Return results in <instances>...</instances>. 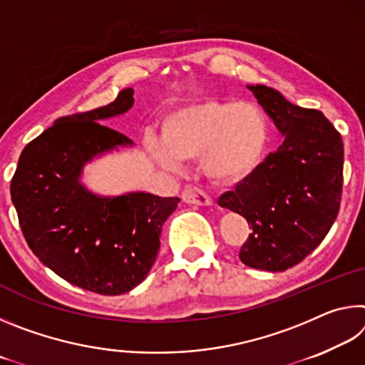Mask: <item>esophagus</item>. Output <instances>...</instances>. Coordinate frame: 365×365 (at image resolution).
I'll use <instances>...</instances> for the list:
<instances>
[{"instance_id":"esophagus-1","label":"esophagus","mask_w":365,"mask_h":365,"mask_svg":"<svg viewBox=\"0 0 365 365\" xmlns=\"http://www.w3.org/2000/svg\"><path fill=\"white\" fill-rule=\"evenodd\" d=\"M182 200L188 205L196 206H211L212 200L209 197L205 191L197 187H187L182 191Z\"/></svg>"}]
</instances>
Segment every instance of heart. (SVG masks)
I'll list each match as a JSON object with an SVG mask.
<instances>
[{
    "label": "heart",
    "instance_id": "heart-1",
    "mask_svg": "<svg viewBox=\"0 0 365 365\" xmlns=\"http://www.w3.org/2000/svg\"><path fill=\"white\" fill-rule=\"evenodd\" d=\"M269 145V122L255 104L202 100L168 117L164 143H153V156L170 170L201 159L209 180L232 183L261 168Z\"/></svg>",
    "mask_w": 365,
    "mask_h": 365
}]
</instances>
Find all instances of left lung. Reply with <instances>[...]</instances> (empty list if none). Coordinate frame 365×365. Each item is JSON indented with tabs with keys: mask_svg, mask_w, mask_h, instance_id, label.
Here are the masks:
<instances>
[{
	"mask_svg": "<svg viewBox=\"0 0 365 365\" xmlns=\"http://www.w3.org/2000/svg\"><path fill=\"white\" fill-rule=\"evenodd\" d=\"M282 132L283 143L255 174L219 197L248 220L240 259L252 269L283 272L322 243L335 222L343 188L341 135L317 109L287 101L265 85H248Z\"/></svg>",
	"mask_w": 365,
	"mask_h": 365,
	"instance_id": "8db88e82",
	"label": "left lung"
}]
</instances>
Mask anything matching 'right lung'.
<instances>
[{"label":"right lung","mask_w":365,"mask_h":365,"mask_svg":"<svg viewBox=\"0 0 365 365\" xmlns=\"http://www.w3.org/2000/svg\"><path fill=\"white\" fill-rule=\"evenodd\" d=\"M132 106L133 88H125L108 106L61 117L24 148L11 180L12 205L34 255L61 279L106 296L146 279L163 224L180 202L145 191L98 196L80 183L86 163L133 145L100 123Z\"/></svg>","instance_id":"1"}]
</instances>
